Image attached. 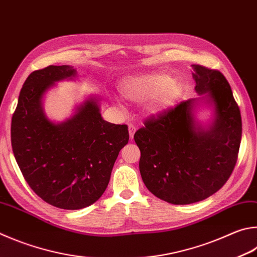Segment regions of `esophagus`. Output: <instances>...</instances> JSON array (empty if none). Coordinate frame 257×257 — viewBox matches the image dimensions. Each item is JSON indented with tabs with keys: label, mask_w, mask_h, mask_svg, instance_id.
<instances>
[{
	"label": "esophagus",
	"mask_w": 257,
	"mask_h": 257,
	"mask_svg": "<svg viewBox=\"0 0 257 257\" xmlns=\"http://www.w3.org/2000/svg\"><path fill=\"white\" fill-rule=\"evenodd\" d=\"M128 129H129V138H130V139H133V138H134V135H135V133H136V127H135L134 124L129 123V125H128Z\"/></svg>",
	"instance_id": "obj_1"
}]
</instances>
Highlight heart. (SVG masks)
I'll list each match as a JSON object with an SVG mask.
<instances>
[{"mask_svg":"<svg viewBox=\"0 0 257 257\" xmlns=\"http://www.w3.org/2000/svg\"><path fill=\"white\" fill-rule=\"evenodd\" d=\"M121 94L133 103L147 102L149 114H158L169 110L179 100L182 93L180 82L172 81L167 74L156 73L129 77L120 84Z\"/></svg>","mask_w":257,"mask_h":257,"instance_id":"b5f03b06","label":"heart"}]
</instances>
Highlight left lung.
Returning <instances> with one entry per match:
<instances>
[{
    "instance_id": "1",
    "label": "left lung",
    "mask_w": 257,
    "mask_h": 257,
    "mask_svg": "<svg viewBox=\"0 0 257 257\" xmlns=\"http://www.w3.org/2000/svg\"><path fill=\"white\" fill-rule=\"evenodd\" d=\"M195 92L213 105L206 129L194 120L197 100H186L145 121L134 139L141 149L139 171L146 188L172 204L209 198L235 169L241 141V116L229 83L217 69L191 65Z\"/></svg>"
}]
</instances>
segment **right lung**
<instances>
[{
	"label": "right lung",
	"mask_w": 257,
	"mask_h": 257,
	"mask_svg": "<svg viewBox=\"0 0 257 257\" xmlns=\"http://www.w3.org/2000/svg\"><path fill=\"white\" fill-rule=\"evenodd\" d=\"M76 76L68 65L32 72L19 95L11 122V144L22 175L51 206L77 210L91 206L109 184L121 148L128 144L125 124L103 120L99 101L90 97L72 118L55 123L46 116L43 96L55 82Z\"/></svg>",
	"instance_id": "right-lung-1"
}]
</instances>
